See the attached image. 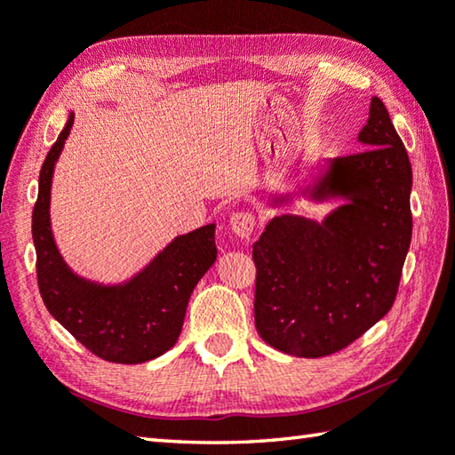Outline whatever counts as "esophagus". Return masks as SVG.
<instances>
[{
    "label": "esophagus",
    "mask_w": 455,
    "mask_h": 455,
    "mask_svg": "<svg viewBox=\"0 0 455 455\" xmlns=\"http://www.w3.org/2000/svg\"><path fill=\"white\" fill-rule=\"evenodd\" d=\"M254 227L256 219L252 212H235L233 217H230V230H233L238 238H249Z\"/></svg>",
    "instance_id": "obj_1"
}]
</instances>
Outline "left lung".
Here are the masks:
<instances>
[{
    "label": "left lung",
    "mask_w": 455,
    "mask_h": 455,
    "mask_svg": "<svg viewBox=\"0 0 455 455\" xmlns=\"http://www.w3.org/2000/svg\"><path fill=\"white\" fill-rule=\"evenodd\" d=\"M366 151L316 167L299 193L342 199L320 222L272 219L252 244L254 322L264 342L299 358L346 348L392 308L411 241V164L382 99L371 97Z\"/></svg>",
    "instance_id": "8db88e82"
}]
</instances>
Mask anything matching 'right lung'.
I'll return each mask as SVG.
<instances>
[{"label":"right lung","mask_w":455,"mask_h":455,"mask_svg":"<svg viewBox=\"0 0 455 455\" xmlns=\"http://www.w3.org/2000/svg\"><path fill=\"white\" fill-rule=\"evenodd\" d=\"M76 115L39 172L31 233L37 254V284L49 314L89 352L117 364H143L177 344L187 304L195 286L217 260L214 227L179 235L137 272L119 284H101L73 272L57 249L49 219L52 179Z\"/></svg>","instance_id":"1"}]
</instances>
